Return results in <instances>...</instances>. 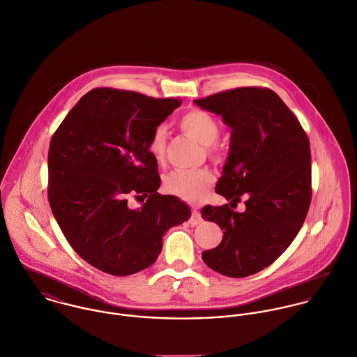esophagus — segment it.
<instances>
[{"mask_svg":"<svg viewBox=\"0 0 357 357\" xmlns=\"http://www.w3.org/2000/svg\"><path fill=\"white\" fill-rule=\"evenodd\" d=\"M202 216H200V213L196 210V208H193V211H192V216H190V219H189V223L192 225V226H197V225H200L202 223Z\"/></svg>","mask_w":357,"mask_h":357,"instance_id":"esophagus-1","label":"esophagus"}]
</instances>
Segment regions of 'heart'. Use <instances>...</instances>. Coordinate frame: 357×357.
Returning <instances> with one entry per match:
<instances>
[{"mask_svg":"<svg viewBox=\"0 0 357 357\" xmlns=\"http://www.w3.org/2000/svg\"><path fill=\"white\" fill-rule=\"evenodd\" d=\"M178 124L185 134L206 146L211 157H220V150L215 143L220 134V126L211 113L202 109H192L179 119ZM147 150L155 161L161 162L164 160L167 151V132L164 127L158 126L153 130ZM213 182L214 175L208 169H175L165 176L164 189L185 202L197 203L204 197Z\"/></svg>","mask_w":357,"mask_h":357,"instance_id":"obj_1","label":"heart"}]
</instances>
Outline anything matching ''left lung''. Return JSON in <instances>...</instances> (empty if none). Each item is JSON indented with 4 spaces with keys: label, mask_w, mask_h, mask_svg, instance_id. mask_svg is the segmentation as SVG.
Wrapping results in <instances>:
<instances>
[{
    "label": "left lung",
    "mask_w": 357,
    "mask_h": 357,
    "mask_svg": "<svg viewBox=\"0 0 357 357\" xmlns=\"http://www.w3.org/2000/svg\"><path fill=\"white\" fill-rule=\"evenodd\" d=\"M230 127L229 155L215 192L245 211L207 206L222 241L203 261L229 278H247L272 265L296 237L312 199L310 144L298 119L269 88L244 86L195 100Z\"/></svg>",
    "instance_id": "1"
}]
</instances>
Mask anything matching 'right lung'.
I'll return each instance as SVG.
<instances>
[{
	"instance_id": "obj_1",
	"label": "right lung",
	"mask_w": 357,
	"mask_h": 357,
	"mask_svg": "<svg viewBox=\"0 0 357 357\" xmlns=\"http://www.w3.org/2000/svg\"><path fill=\"white\" fill-rule=\"evenodd\" d=\"M181 100L95 88L54 134L48 153V200L73 250L93 268L128 276L153 265L162 236L190 218L175 196L157 193L161 179L147 143ZM147 198L130 209V197Z\"/></svg>"
}]
</instances>
